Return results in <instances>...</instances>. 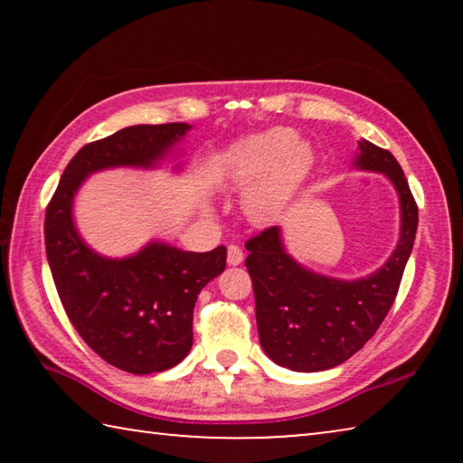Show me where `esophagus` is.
I'll list each match as a JSON object with an SVG mask.
<instances>
[{"label":"esophagus","mask_w":463,"mask_h":463,"mask_svg":"<svg viewBox=\"0 0 463 463\" xmlns=\"http://www.w3.org/2000/svg\"><path fill=\"white\" fill-rule=\"evenodd\" d=\"M242 257H245V253H242L239 245H229V249H226V261H229V265H239Z\"/></svg>","instance_id":"1"}]
</instances>
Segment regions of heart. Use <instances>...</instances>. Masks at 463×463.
I'll return each instance as SVG.
<instances>
[{
	"mask_svg": "<svg viewBox=\"0 0 463 463\" xmlns=\"http://www.w3.org/2000/svg\"><path fill=\"white\" fill-rule=\"evenodd\" d=\"M294 130L276 128L242 140L234 153L232 177L239 184H253L269 171L278 169L268 182L247 195V213L255 221H265L292 198L307 175V155L298 151Z\"/></svg>",
	"mask_w": 463,
	"mask_h": 463,
	"instance_id": "obj_1",
	"label": "heart"
}]
</instances>
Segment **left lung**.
Wrapping results in <instances>:
<instances>
[{
  "instance_id": "8db88e82",
  "label": "left lung",
  "mask_w": 463,
  "mask_h": 463,
  "mask_svg": "<svg viewBox=\"0 0 463 463\" xmlns=\"http://www.w3.org/2000/svg\"><path fill=\"white\" fill-rule=\"evenodd\" d=\"M357 165L386 174L401 195V241L373 276L341 281L304 269L284 253L278 226L245 242L261 347L288 370L320 372L347 362L378 331L401 288L417 237L419 206L402 167L386 148L362 140Z\"/></svg>"
}]
</instances>
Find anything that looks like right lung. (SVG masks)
Wrapping results in <instances>:
<instances>
[{
  "label": "right lung",
  "instance_id": "1",
  "mask_svg": "<svg viewBox=\"0 0 463 463\" xmlns=\"http://www.w3.org/2000/svg\"><path fill=\"white\" fill-rule=\"evenodd\" d=\"M187 128L138 124L88 143L69 161L46 206V257L62 308L91 351L128 373L165 372L190 354L195 300L224 271L226 247L187 253L153 242L128 260H104L75 231L73 195L98 169L153 165Z\"/></svg>",
  "mask_w": 463,
  "mask_h": 463
}]
</instances>
